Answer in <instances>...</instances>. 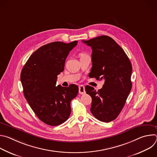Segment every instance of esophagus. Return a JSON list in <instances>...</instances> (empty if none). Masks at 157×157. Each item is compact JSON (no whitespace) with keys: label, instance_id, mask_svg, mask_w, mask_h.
Segmentation results:
<instances>
[{"label":"esophagus","instance_id":"34e87169","mask_svg":"<svg viewBox=\"0 0 157 157\" xmlns=\"http://www.w3.org/2000/svg\"><path fill=\"white\" fill-rule=\"evenodd\" d=\"M79 93L81 94H84L86 93L85 87L83 85H80L79 86Z\"/></svg>","mask_w":157,"mask_h":157}]
</instances>
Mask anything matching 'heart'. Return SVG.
<instances>
[{"label": "heart", "mask_w": 157, "mask_h": 157, "mask_svg": "<svg viewBox=\"0 0 157 157\" xmlns=\"http://www.w3.org/2000/svg\"><path fill=\"white\" fill-rule=\"evenodd\" d=\"M85 55H86L85 53H80V56H81H81H85Z\"/></svg>", "instance_id": "heart-1"}]
</instances>
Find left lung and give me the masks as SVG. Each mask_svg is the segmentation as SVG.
<instances>
[{"label":"left lung","mask_w":157,"mask_h":157,"mask_svg":"<svg viewBox=\"0 0 157 157\" xmlns=\"http://www.w3.org/2000/svg\"><path fill=\"white\" fill-rule=\"evenodd\" d=\"M82 42L93 50L89 76L104 81L98 91L90 86L85 87L92 98L90 110L99 121L109 122L117 117L131 91L132 64L123 49L110 36L102 35Z\"/></svg>","instance_id":"1"}]
</instances>
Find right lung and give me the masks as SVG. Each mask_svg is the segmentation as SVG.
<instances>
[{"instance_id": "right-lung-1", "label": "right lung", "mask_w": 157, "mask_h": 157, "mask_svg": "<svg viewBox=\"0 0 157 157\" xmlns=\"http://www.w3.org/2000/svg\"><path fill=\"white\" fill-rule=\"evenodd\" d=\"M77 43L55 41L44 44L30 56L21 70L24 96L38 119L47 125H60L70 116V103L78 93V87L56 84L67 56Z\"/></svg>"}]
</instances>
